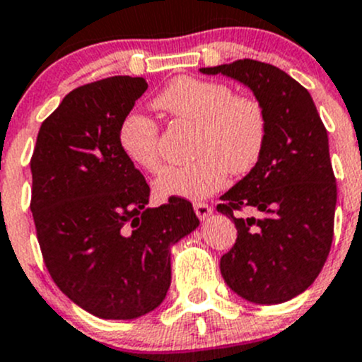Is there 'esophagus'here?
I'll use <instances>...</instances> for the list:
<instances>
[{
	"label": "esophagus",
	"instance_id": "1",
	"mask_svg": "<svg viewBox=\"0 0 362 362\" xmlns=\"http://www.w3.org/2000/svg\"><path fill=\"white\" fill-rule=\"evenodd\" d=\"M194 211L199 217V221H206L211 215V206L206 203H194Z\"/></svg>",
	"mask_w": 362,
	"mask_h": 362
}]
</instances>
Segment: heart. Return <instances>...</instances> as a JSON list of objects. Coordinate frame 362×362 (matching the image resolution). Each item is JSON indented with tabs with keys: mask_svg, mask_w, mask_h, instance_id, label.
<instances>
[{
	"mask_svg": "<svg viewBox=\"0 0 362 362\" xmlns=\"http://www.w3.org/2000/svg\"><path fill=\"white\" fill-rule=\"evenodd\" d=\"M171 119L192 122L194 163L168 168L156 180L159 198L199 199L224 187L228 173L243 175L261 159L268 133L266 112L257 100L235 96L228 83L196 76L171 80L152 101ZM119 147L129 163L148 173L163 166L159 126L141 113H129L119 127Z\"/></svg>",
	"mask_w": 362,
	"mask_h": 362,
	"instance_id": "1",
	"label": "heart"
}]
</instances>
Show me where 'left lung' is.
Returning a JSON list of instances; mask_svg holds the SVG:
<instances>
[{"label": "left lung", "instance_id": "left-lung-1", "mask_svg": "<svg viewBox=\"0 0 362 362\" xmlns=\"http://www.w3.org/2000/svg\"><path fill=\"white\" fill-rule=\"evenodd\" d=\"M199 71L249 87L268 122L261 159L217 204L238 231L221 257L222 276L247 301H289L319 276L333 242L337 178L327 131L308 90L273 64L240 59Z\"/></svg>", "mask_w": 362, "mask_h": 362}]
</instances>
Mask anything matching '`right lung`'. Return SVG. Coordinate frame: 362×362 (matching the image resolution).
Wrapping results in <instances>:
<instances>
[{"label": "right lung", "mask_w": 362, "mask_h": 362, "mask_svg": "<svg viewBox=\"0 0 362 362\" xmlns=\"http://www.w3.org/2000/svg\"><path fill=\"white\" fill-rule=\"evenodd\" d=\"M110 76L64 96L38 131L31 211L56 286L100 319L127 320L163 303L171 245L199 226L187 199L147 208L151 187L119 147V127L147 90Z\"/></svg>", "instance_id": "right-lung-1"}]
</instances>
